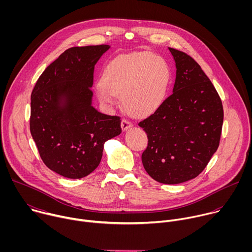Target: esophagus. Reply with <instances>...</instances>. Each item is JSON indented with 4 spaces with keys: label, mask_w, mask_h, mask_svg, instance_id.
<instances>
[{
    "label": "esophagus",
    "mask_w": 252,
    "mask_h": 252,
    "mask_svg": "<svg viewBox=\"0 0 252 252\" xmlns=\"http://www.w3.org/2000/svg\"><path fill=\"white\" fill-rule=\"evenodd\" d=\"M131 126H132V124H131L129 121H127V120H126V119H123V120H122V128H123L124 131L126 130L127 128L131 127Z\"/></svg>",
    "instance_id": "1"
}]
</instances>
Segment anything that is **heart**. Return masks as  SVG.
Here are the masks:
<instances>
[{
    "label": "heart",
    "mask_w": 252,
    "mask_h": 252,
    "mask_svg": "<svg viewBox=\"0 0 252 252\" xmlns=\"http://www.w3.org/2000/svg\"><path fill=\"white\" fill-rule=\"evenodd\" d=\"M171 82L166 61L152 53H133L114 59L104 67L96 88L98 100L124 109L134 118H148L162 105Z\"/></svg>",
    "instance_id": "1"
}]
</instances>
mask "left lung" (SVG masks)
Segmentation results:
<instances>
[{
    "label": "left lung",
    "instance_id": "1",
    "mask_svg": "<svg viewBox=\"0 0 252 252\" xmlns=\"http://www.w3.org/2000/svg\"><path fill=\"white\" fill-rule=\"evenodd\" d=\"M168 49L176 66L173 93L138 126L149 138L141 155L146 171L160 184L177 185L196 177L217 152L223 107L200 65L186 53Z\"/></svg>",
    "mask_w": 252,
    "mask_h": 252
}]
</instances>
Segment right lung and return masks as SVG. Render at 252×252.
<instances>
[{"mask_svg": "<svg viewBox=\"0 0 252 252\" xmlns=\"http://www.w3.org/2000/svg\"><path fill=\"white\" fill-rule=\"evenodd\" d=\"M109 45L65 50L40 76L31 95L30 130L44 163L67 178L99 164L103 145L122 132L121 118L92 105L94 65Z\"/></svg>", "mask_w": 252, "mask_h": 252, "instance_id": "add662e5", "label": "right lung"}]
</instances>
